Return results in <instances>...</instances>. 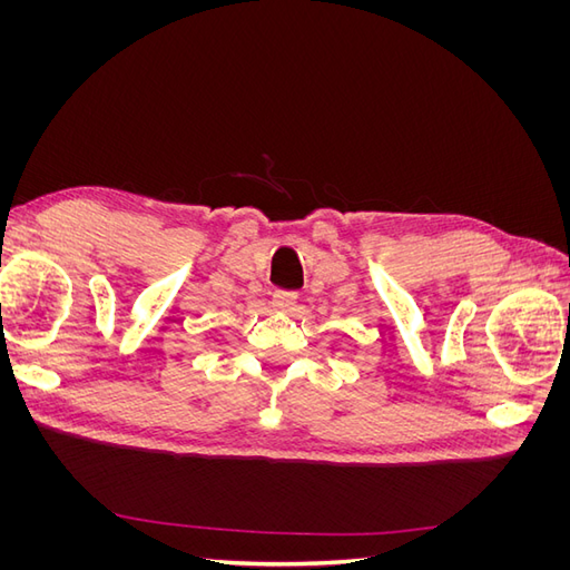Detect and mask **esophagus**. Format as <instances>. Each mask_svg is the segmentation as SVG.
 <instances>
[{"label": "esophagus", "instance_id": "1", "mask_svg": "<svg viewBox=\"0 0 570 570\" xmlns=\"http://www.w3.org/2000/svg\"><path fill=\"white\" fill-rule=\"evenodd\" d=\"M273 306L281 308V312H292L297 306V295L295 292H275Z\"/></svg>", "mask_w": 570, "mask_h": 570}]
</instances>
